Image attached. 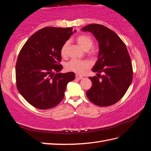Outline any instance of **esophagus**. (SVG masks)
I'll list each match as a JSON object with an SVG mask.
<instances>
[{"mask_svg":"<svg viewBox=\"0 0 151 151\" xmlns=\"http://www.w3.org/2000/svg\"><path fill=\"white\" fill-rule=\"evenodd\" d=\"M76 79H83V77L82 76H81V75L76 74Z\"/></svg>","mask_w":151,"mask_h":151,"instance_id":"obj_1","label":"esophagus"}]
</instances>
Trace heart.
Returning a JSON list of instances; mask_svg holds the SVG:
<instances>
[{
	"mask_svg": "<svg viewBox=\"0 0 151 151\" xmlns=\"http://www.w3.org/2000/svg\"><path fill=\"white\" fill-rule=\"evenodd\" d=\"M76 42L81 47L85 50L88 51L91 48L93 45V41L91 37L86 35H80L78 36L76 39ZM69 45V42L66 41L63 45L61 48V54L63 57L66 56L67 49H68ZM90 54L92 56H96L97 55V51L95 49H91L89 51ZM91 66V63L88 61H85V60H78V59H72L65 65V68L68 71L73 72L77 73H82L85 70L88 69Z\"/></svg>",
	"mask_w": 151,
	"mask_h": 151,
	"instance_id": "heart-1",
	"label": "heart"
}]
</instances>
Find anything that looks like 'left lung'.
<instances>
[{
    "label": "left lung",
    "mask_w": 151,
    "mask_h": 151,
    "mask_svg": "<svg viewBox=\"0 0 151 151\" xmlns=\"http://www.w3.org/2000/svg\"><path fill=\"white\" fill-rule=\"evenodd\" d=\"M81 29L94 35L99 48L98 59L92 68L98 76L89 77L92 85L86 96L96 105H112L123 98L132 81V66L127 46L114 32L103 25L88 24ZM100 73L104 75L100 76Z\"/></svg>",
    "instance_id": "obj_1"
}]
</instances>
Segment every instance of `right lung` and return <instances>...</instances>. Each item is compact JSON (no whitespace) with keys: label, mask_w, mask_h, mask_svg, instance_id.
Segmentation results:
<instances>
[{"label":"right lung","mask_w":151,"mask_h":151,"mask_svg":"<svg viewBox=\"0 0 151 151\" xmlns=\"http://www.w3.org/2000/svg\"><path fill=\"white\" fill-rule=\"evenodd\" d=\"M73 33L72 28H44L30 37L19 52L15 66L17 88L37 109L58 105L64 98L67 84L75 79L73 72H59L63 68L59 64L61 48Z\"/></svg>","instance_id":"add662e5"}]
</instances>
